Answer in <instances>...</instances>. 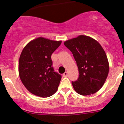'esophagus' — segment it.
I'll return each instance as SVG.
<instances>
[{
    "instance_id": "34e87169",
    "label": "esophagus",
    "mask_w": 124,
    "mask_h": 124,
    "mask_svg": "<svg viewBox=\"0 0 124 124\" xmlns=\"http://www.w3.org/2000/svg\"><path fill=\"white\" fill-rule=\"evenodd\" d=\"M63 77H67V76H68V72H65V73L63 74Z\"/></svg>"
}]
</instances>
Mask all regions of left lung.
<instances>
[{"mask_svg":"<svg viewBox=\"0 0 124 124\" xmlns=\"http://www.w3.org/2000/svg\"><path fill=\"white\" fill-rule=\"evenodd\" d=\"M64 45L72 52L79 69V78L72 82L76 92L82 96L96 93L103 86L109 72V63L101 45L86 35L68 39Z\"/></svg>","mask_w":124,"mask_h":124,"instance_id":"8db88e82","label":"left lung"}]
</instances>
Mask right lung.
<instances>
[{"mask_svg": "<svg viewBox=\"0 0 124 124\" xmlns=\"http://www.w3.org/2000/svg\"><path fill=\"white\" fill-rule=\"evenodd\" d=\"M61 42L38 37L28 42L21 52L20 78L25 87L35 96L48 97L57 91L62 77L54 72L51 55Z\"/></svg>", "mask_w": 124, "mask_h": 124, "instance_id": "right-lung-1", "label": "right lung"}]
</instances>
